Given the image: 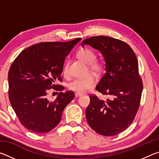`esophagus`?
<instances>
[{"mask_svg": "<svg viewBox=\"0 0 159 159\" xmlns=\"http://www.w3.org/2000/svg\"><path fill=\"white\" fill-rule=\"evenodd\" d=\"M81 95H82V94H81V93H75V97H76V98H79V97L81 96Z\"/></svg>", "mask_w": 159, "mask_h": 159, "instance_id": "esophagus-1", "label": "esophagus"}]
</instances>
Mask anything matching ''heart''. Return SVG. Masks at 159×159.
Instances as JSON below:
<instances>
[{"instance_id": "heart-1", "label": "heart", "mask_w": 159, "mask_h": 159, "mask_svg": "<svg viewBox=\"0 0 159 159\" xmlns=\"http://www.w3.org/2000/svg\"><path fill=\"white\" fill-rule=\"evenodd\" d=\"M78 57L79 60L87 64H90L89 68L96 74H101L103 71L104 64L101 61L96 60L97 55L93 50L89 48H83L78 52ZM68 63H66L64 66V74H68ZM97 83V77L94 74H90L89 76L84 78H78L69 84V89L79 93H83L90 90Z\"/></svg>"}]
</instances>
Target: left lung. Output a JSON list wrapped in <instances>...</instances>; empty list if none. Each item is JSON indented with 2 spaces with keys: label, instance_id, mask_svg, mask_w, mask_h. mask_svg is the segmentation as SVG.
Instances as JSON below:
<instances>
[{
  "label": "left lung",
  "instance_id": "left-lung-1",
  "mask_svg": "<svg viewBox=\"0 0 159 159\" xmlns=\"http://www.w3.org/2000/svg\"><path fill=\"white\" fill-rule=\"evenodd\" d=\"M100 51L106 62V73L96 90L111 98L101 100L89 95L85 111L88 124L96 133L113 136L124 131L133 121L140 104L143 83L138 59L124 41L104 36H92L82 42Z\"/></svg>",
  "mask_w": 159,
  "mask_h": 159
}]
</instances>
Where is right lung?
<instances>
[{
	"instance_id": "obj_1",
	"label": "right lung",
	"mask_w": 159,
	"mask_h": 159,
	"mask_svg": "<svg viewBox=\"0 0 159 159\" xmlns=\"http://www.w3.org/2000/svg\"><path fill=\"white\" fill-rule=\"evenodd\" d=\"M81 39L68 42H44L24 50L13 61L8 72L10 104L21 124L29 131L46 133L60 122L64 108L74 98V93H59L54 101L46 95L52 88L61 92L65 58Z\"/></svg>"
}]
</instances>
